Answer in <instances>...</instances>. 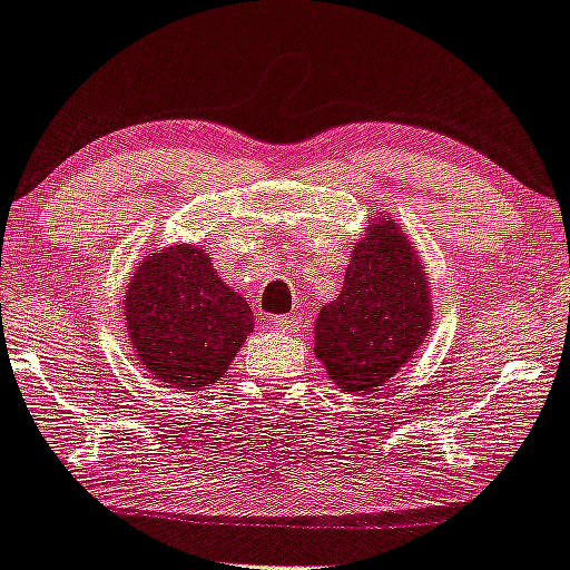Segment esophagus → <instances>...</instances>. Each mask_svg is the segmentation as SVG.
Instances as JSON below:
<instances>
[{
  "label": "esophagus",
  "instance_id": "1",
  "mask_svg": "<svg viewBox=\"0 0 570 570\" xmlns=\"http://www.w3.org/2000/svg\"><path fill=\"white\" fill-rule=\"evenodd\" d=\"M273 328L283 331V334H295V331L301 328V321H297L295 315H285V318H273Z\"/></svg>",
  "mask_w": 570,
  "mask_h": 570
}]
</instances>
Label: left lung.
<instances>
[{
	"label": "left lung",
	"mask_w": 570,
	"mask_h": 570,
	"mask_svg": "<svg viewBox=\"0 0 570 570\" xmlns=\"http://www.w3.org/2000/svg\"><path fill=\"white\" fill-rule=\"evenodd\" d=\"M431 323L423 259L395 218L376 214L354 244L338 297L315 318V356L338 390L366 395L413 358Z\"/></svg>",
	"instance_id": "obj_1"
}]
</instances>
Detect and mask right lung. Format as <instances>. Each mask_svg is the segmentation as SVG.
Here are the masks:
<instances>
[{
    "mask_svg": "<svg viewBox=\"0 0 570 570\" xmlns=\"http://www.w3.org/2000/svg\"><path fill=\"white\" fill-rule=\"evenodd\" d=\"M125 323L137 362L178 390L212 387L255 331L249 303L218 277L204 244H170L139 262Z\"/></svg>",
    "mask_w": 570,
    "mask_h": 570,
    "instance_id": "1",
    "label": "right lung"
}]
</instances>
